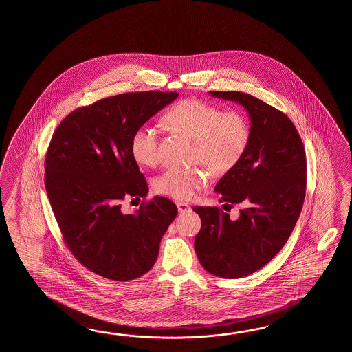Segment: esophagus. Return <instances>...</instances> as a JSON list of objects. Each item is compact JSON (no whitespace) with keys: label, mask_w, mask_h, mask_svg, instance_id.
<instances>
[{"label":"esophagus","mask_w":352,"mask_h":352,"mask_svg":"<svg viewBox=\"0 0 352 352\" xmlns=\"http://www.w3.org/2000/svg\"><path fill=\"white\" fill-rule=\"evenodd\" d=\"M177 205V209H179V214H185V212H188L190 210H191V206L186 204V202H177L176 204Z\"/></svg>","instance_id":"34e87169"}]
</instances>
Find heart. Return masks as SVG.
Returning <instances> with one entry per match:
<instances>
[{
	"mask_svg": "<svg viewBox=\"0 0 352 352\" xmlns=\"http://www.w3.org/2000/svg\"><path fill=\"white\" fill-rule=\"evenodd\" d=\"M164 122L173 132L194 141L195 162H201L217 175L234 168L247 148L248 122L236 111L221 112L215 105L185 99L168 109ZM131 153L140 165H157L160 128L152 124L137 128L131 140ZM209 179V173L201 168L171 167L155 177L153 188L158 194L186 201L206 186Z\"/></svg>",
	"mask_w": 352,
	"mask_h": 352,
	"instance_id": "heart-1",
	"label": "heart"
}]
</instances>
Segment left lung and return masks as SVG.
Instances as JSON below:
<instances>
[{"instance_id": "obj_1", "label": "left lung", "mask_w": 352, "mask_h": 352, "mask_svg": "<svg viewBox=\"0 0 352 352\" xmlns=\"http://www.w3.org/2000/svg\"><path fill=\"white\" fill-rule=\"evenodd\" d=\"M210 96L244 107L250 120L243 157L215 186L228 208H194L201 217L195 250L202 267L217 277L236 279L261 270L285 247L306 194V155L292 120L261 99L240 91Z\"/></svg>"}]
</instances>
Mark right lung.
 <instances>
[{
	"instance_id": "1",
	"label": "right lung",
	"mask_w": 352,
	"mask_h": 352,
	"mask_svg": "<svg viewBox=\"0 0 352 352\" xmlns=\"http://www.w3.org/2000/svg\"><path fill=\"white\" fill-rule=\"evenodd\" d=\"M177 97L141 91L105 98L70 113L54 132L45 161L47 197L67 248L98 276L129 280L147 273L177 215L162 196L132 214L120 210L122 200L148 194L131 153L132 135Z\"/></svg>"
}]
</instances>
